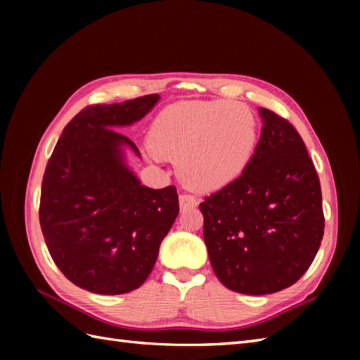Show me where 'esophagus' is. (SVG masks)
<instances>
[{
  "instance_id": "1",
  "label": "esophagus",
  "mask_w": 360,
  "mask_h": 360,
  "mask_svg": "<svg viewBox=\"0 0 360 360\" xmlns=\"http://www.w3.org/2000/svg\"><path fill=\"white\" fill-rule=\"evenodd\" d=\"M179 205H181L182 210L192 209V207H196V205H198V200L192 195H181L179 196Z\"/></svg>"
}]
</instances>
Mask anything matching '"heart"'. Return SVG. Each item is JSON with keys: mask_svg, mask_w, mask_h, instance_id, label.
Masks as SVG:
<instances>
[{"mask_svg": "<svg viewBox=\"0 0 360 360\" xmlns=\"http://www.w3.org/2000/svg\"><path fill=\"white\" fill-rule=\"evenodd\" d=\"M148 143L158 156L176 160V173L187 187L215 192L248 167L257 145V122L235 102H179L153 122Z\"/></svg>", "mask_w": 360, "mask_h": 360, "instance_id": "b5f03b06", "label": "heart"}]
</instances>
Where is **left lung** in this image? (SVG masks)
I'll return each mask as SVG.
<instances>
[{
  "label": "left lung",
  "instance_id": "obj_1",
  "mask_svg": "<svg viewBox=\"0 0 360 360\" xmlns=\"http://www.w3.org/2000/svg\"><path fill=\"white\" fill-rule=\"evenodd\" d=\"M258 114L262 134L248 167L200 204L213 272L226 288L249 295L294 285L325 227L320 181L300 134L271 110Z\"/></svg>",
  "mask_w": 360,
  "mask_h": 360
}]
</instances>
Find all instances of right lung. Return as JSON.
Masks as SVG:
<instances>
[{"label": "right lung", "instance_id": "add662e5", "mask_svg": "<svg viewBox=\"0 0 360 360\" xmlns=\"http://www.w3.org/2000/svg\"><path fill=\"white\" fill-rule=\"evenodd\" d=\"M159 94L94 105L63 129L46 167L40 226L58 269L89 292H131L148 278L179 213L173 186L150 188L127 164L136 143L117 131L143 119Z\"/></svg>", "mask_w": 360, "mask_h": 360}]
</instances>
